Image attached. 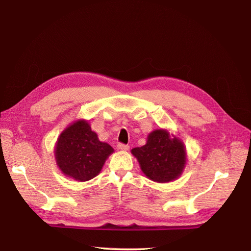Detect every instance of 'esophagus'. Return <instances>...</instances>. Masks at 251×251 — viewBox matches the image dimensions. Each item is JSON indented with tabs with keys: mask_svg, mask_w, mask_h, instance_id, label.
<instances>
[{
	"mask_svg": "<svg viewBox=\"0 0 251 251\" xmlns=\"http://www.w3.org/2000/svg\"><path fill=\"white\" fill-rule=\"evenodd\" d=\"M117 148L119 149V150H129V145H126V144H122V143H119L118 145H117Z\"/></svg>",
	"mask_w": 251,
	"mask_h": 251,
	"instance_id": "1",
	"label": "esophagus"
}]
</instances>
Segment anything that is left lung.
<instances>
[{"label": "left lung", "mask_w": 251, "mask_h": 251, "mask_svg": "<svg viewBox=\"0 0 251 251\" xmlns=\"http://www.w3.org/2000/svg\"><path fill=\"white\" fill-rule=\"evenodd\" d=\"M144 174L155 182H169L181 175L186 162L184 145L168 132L155 130L147 144L132 149Z\"/></svg>", "instance_id": "left-lung-1"}]
</instances>
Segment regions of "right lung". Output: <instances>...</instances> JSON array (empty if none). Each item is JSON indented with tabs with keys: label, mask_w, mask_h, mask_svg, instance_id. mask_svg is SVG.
Here are the masks:
<instances>
[{
	"label": "right lung",
	"mask_w": 251,
	"mask_h": 251,
	"mask_svg": "<svg viewBox=\"0 0 251 251\" xmlns=\"http://www.w3.org/2000/svg\"><path fill=\"white\" fill-rule=\"evenodd\" d=\"M114 149L98 139L88 122H75L60 134L55 150L58 167L70 178L88 181L100 173Z\"/></svg>",
	"instance_id": "right-lung-1"
}]
</instances>
